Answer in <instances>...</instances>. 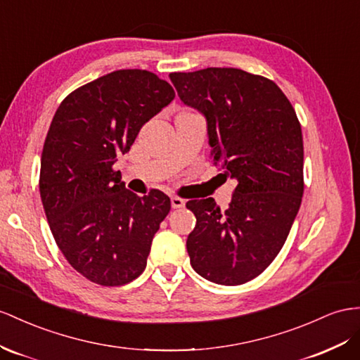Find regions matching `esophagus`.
I'll use <instances>...</instances> for the list:
<instances>
[{
  "label": "esophagus",
  "mask_w": 360,
  "mask_h": 360,
  "mask_svg": "<svg viewBox=\"0 0 360 360\" xmlns=\"http://www.w3.org/2000/svg\"><path fill=\"white\" fill-rule=\"evenodd\" d=\"M186 207V200L178 198V196H172V208L178 210V208H184Z\"/></svg>",
  "instance_id": "1"
}]
</instances>
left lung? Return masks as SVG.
<instances>
[{"label": "left lung", "mask_w": 360, "mask_h": 360, "mask_svg": "<svg viewBox=\"0 0 360 360\" xmlns=\"http://www.w3.org/2000/svg\"><path fill=\"white\" fill-rule=\"evenodd\" d=\"M186 106L205 117L214 164L237 181L229 208L190 200L196 226L190 263L205 280L243 284L280 252L304 191L302 134L290 101L272 80L237 68L169 76Z\"/></svg>", "instance_id": "1"}]
</instances>
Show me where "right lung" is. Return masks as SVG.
Listing matches in <instances>:
<instances>
[{
  "mask_svg": "<svg viewBox=\"0 0 360 360\" xmlns=\"http://www.w3.org/2000/svg\"><path fill=\"white\" fill-rule=\"evenodd\" d=\"M174 98L146 70H118L72 91L53 117L41 158L39 191L54 240L92 283H131L147 264L170 199L136 196L112 165L152 117Z\"/></svg>",
  "mask_w": 360,
  "mask_h": 360,
  "instance_id": "right-lung-1",
  "label": "right lung"
}]
</instances>
